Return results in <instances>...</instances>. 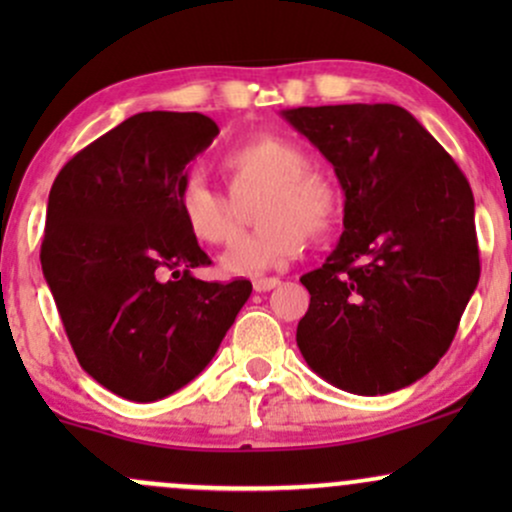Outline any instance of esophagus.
I'll list each match as a JSON object with an SVG mask.
<instances>
[{"label": "esophagus", "instance_id": "obj_1", "mask_svg": "<svg viewBox=\"0 0 512 512\" xmlns=\"http://www.w3.org/2000/svg\"><path fill=\"white\" fill-rule=\"evenodd\" d=\"M281 281L279 279H274V276H260V279H255L252 281V289H255L257 293H264V291H272V289H276V286H279Z\"/></svg>", "mask_w": 512, "mask_h": 512}]
</instances>
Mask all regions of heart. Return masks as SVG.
<instances>
[{
    "mask_svg": "<svg viewBox=\"0 0 512 512\" xmlns=\"http://www.w3.org/2000/svg\"><path fill=\"white\" fill-rule=\"evenodd\" d=\"M310 156L296 142L262 134L233 146L221 158L231 197L262 190L255 207L260 226L233 240L221 267L233 276H257L293 260L305 248L308 231L325 236L339 216V195L322 175L313 173ZM182 226L202 245H223L233 238L238 216L231 199L192 175L178 192Z\"/></svg>",
    "mask_w": 512,
    "mask_h": 512,
    "instance_id": "1",
    "label": "heart"
}]
</instances>
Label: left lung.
<instances>
[{"label":"left lung","mask_w":512,"mask_h":512,"mask_svg":"<svg viewBox=\"0 0 512 512\" xmlns=\"http://www.w3.org/2000/svg\"><path fill=\"white\" fill-rule=\"evenodd\" d=\"M334 166L344 233L320 269L296 342L351 395L402 390L436 368L479 284L474 195L448 151L392 103L281 110Z\"/></svg>","instance_id":"8db88e82"}]
</instances>
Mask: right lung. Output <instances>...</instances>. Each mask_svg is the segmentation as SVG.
Wrapping results in <instances>:
<instances>
[{"instance_id":"add662e5","label":"right lung","mask_w":512,"mask_h":512,"mask_svg":"<svg viewBox=\"0 0 512 512\" xmlns=\"http://www.w3.org/2000/svg\"><path fill=\"white\" fill-rule=\"evenodd\" d=\"M216 134L202 113H137L52 182L45 281L81 368L129 402L195 380L252 293L248 279L192 274L211 260L182 226L178 192Z\"/></svg>"}]
</instances>
